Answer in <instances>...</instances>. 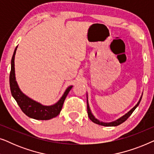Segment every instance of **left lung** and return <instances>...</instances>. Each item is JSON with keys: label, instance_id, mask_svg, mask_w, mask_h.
<instances>
[{"label": "left lung", "instance_id": "obj_1", "mask_svg": "<svg viewBox=\"0 0 154 154\" xmlns=\"http://www.w3.org/2000/svg\"><path fill=\"white\" fill-rule=\"evenodd\" d=\"M142 97H141L140 101H139V102L137 104V105L135 106L134 107V108H132L131 110H130L129 112L128 113H126L125 116H123V117H121V119H118L117 121H113V122H111V123H102V122H100L97 119H96L94 117V116L91 113V111H90V107H89V105H88V103L87 102V109H88V117H89V119L91 120V121L93 122V123H96V124H98V125H103V126H117V125H119L120 124L123 123V122H125L126 120H127L128 118L130 116V115L132 114V112L134 111V109H135L138 106V105L140 104V101L142 100Z\"/></svg>", "mask_w": 154, "mask_h": 154}]
</instances>
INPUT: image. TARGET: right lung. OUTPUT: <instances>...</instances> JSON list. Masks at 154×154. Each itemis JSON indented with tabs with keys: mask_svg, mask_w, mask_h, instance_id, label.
Masks as SVG:
<instances>
[{
	"mask_svg": "<svg viewBox=\"0 0 154 154\" xmlns=\"http://www.w3.org/2000/svg\"><path fill=\"white\" fill-rule=\"evenodd\" d=\"M17 48V46L14 50L13 55H12L11 60V71L10 73V87L12 97L16 100L17 103L23 112L27 116L30 117L31 119L36 120H49L56 117L57 116L60 114L65 99L72 88V86H70L67 88L62 98L59 100L57 103L50 106H43L39 103L31 100L28 97L24 95L19 88L15 80V75H14V55H15Z\"/></svg>",
	"mask_w": 154,
	"mask_h": 154,
	"instance_id": "obj_1",
	"label": "right lung"
}]
</instances>
